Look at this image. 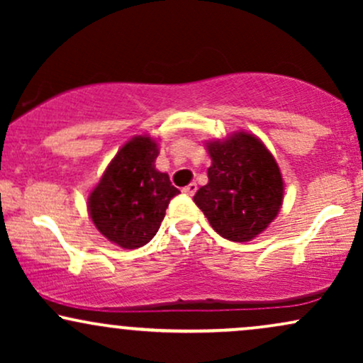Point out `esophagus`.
<instances>
[{
  "label": "esophagus",
  "instance_id": "obj_1",
  "mask_svg": "<svg viewBox=\"0 0 363 363\" xmlns=\"http://www.w3.org/2000/svg\"><path fill=\"white\" fill-rule=\"evenodd\" d=\"M196 189H198V184H196V182H191V184H187L184 189H182V193L186 196H193L196 193Z\"/></svg>",
  "mask_w": 363,
  "mask_h": 363
}]
</instances>
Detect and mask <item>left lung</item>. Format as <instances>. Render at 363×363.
<instances>
[{
  "mask_svg": "<svg viewBox=\"0 0 363 363\" xmlns=\"http://www.w3.org/2000/svg\"><path fill=\"white\" fill-rule=\"evenodd\" d=\"M206 147L211 157L208 184L199 187L194 203L216 234L247 242L280 211L283 179L278 164L256 136L244 131Z\"/></svg>",
  "mask_w": 363,
  "mask_h": 363,
  "instance_id": "8db88e82",
  "label": "left lung"
}]
</instances>
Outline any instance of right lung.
<instances>
[{"instance_id": "obj_1", "label": "right lung", "mask_w": 363, "mask_h": 363, "mask_svg": "<svg viewBox=\"0 0 363 363\" xmlns=\"http://www.w3.org/2000/svg\"><path fill=\"white\" fill-rule=\"evenodd\" d=\"M158 145L135 136L119 150L89 198L91 222L124 249L148 244L160 228L170 199L181 191L155 169Z\"/></svg>"}]
</instances>
